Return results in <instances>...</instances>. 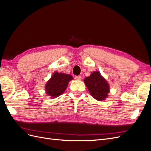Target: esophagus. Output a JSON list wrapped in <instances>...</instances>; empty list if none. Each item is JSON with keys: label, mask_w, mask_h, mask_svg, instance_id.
<instances>
[{"label": "esophagus", "mask_w": 151, "mask_h": 151, "mask_svg": "<svg viewBox=\"0 0 151 151\" xmlns=\"http://www.w3.org/2000/svg\"><path fill=\"white\" fill-rule=\"evenodd\" d=\"M75 79L77 81H81L82 79V77L80 76H75Z\"/></svg>", "instance_id": "34e87169"}]
</instances>
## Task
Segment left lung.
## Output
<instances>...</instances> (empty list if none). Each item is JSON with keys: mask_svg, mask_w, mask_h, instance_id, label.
<instances>
[{"mask_svg": "<svg viewBox=\"0 0 151 151\" xmlns=\"http://www.w3.org/2000/svg\"><path fill=\"white\" fill-rule=\"evenodd\" d=\"M84 83L91 95L99 101H104L108 96L110 91L109 85L106 79L99 71H94L84 79Z\"/></svg>", "mask_w": 151, "mask_h": 151, "instance_id": "left-lung-1", "label": "left lung"}]
</instances>
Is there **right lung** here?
Instances as JSON below:
<instances>
[{
	"label": "right lung",
	"mask_w": 151,
	"mask_h": 151,
	"mask_svg": "<svg viewBox=\"0 0 151 151\" xmlns=\"http://www.w3.org/2000/svg\"><path fill=\"white\" fill-rule=\"evenodd\" d=\"M73 79L70 74L55 72L45 84V90L46 93L52 98H57L64 93L68 83Z\"/></svg>",
	"instance_id": "right-lung-1"
}]
</instances>
